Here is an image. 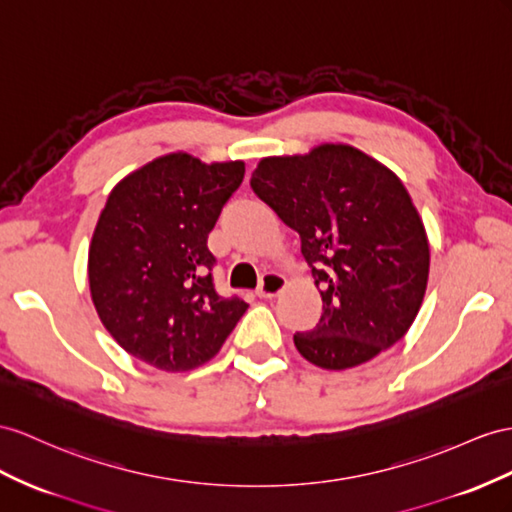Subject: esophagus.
Returning a JSON list of instances; mask_svg holds the SVG:
<instances>
[{
  "label": "esophagus",
  "instance_id": "esophagus-1",
  "mask_svg": "<svg viewBox=\"0 0 512 512\" xmlns=\"http://www.w3.org/2000/svg\"><path fill=\"white\" fill-rule=\"evenodd\" d=\"M287 279L279 272H266L264 277H261V283L257 287V294L261 298H274L277 294H281L285 290Z\"/></svg>",
  "mask_w": 512,
  "mask_h": 512
}]
</instances>
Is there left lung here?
<instances>
[{
  "instance_id": "left-lung-1",
  "label": "left lung",
  "mask_w": 512,
  "mask_h": 512,
  "mask_svg": "<svg viewBox=\"0 0 512 512\" xmlns=\"http://www.w3.org/2000/svg\"><path fill=\"white\" fill-rule=\"evenodd\" d=\"M251 188L300 235L322 287L316 329L294 335L300 355L348 370L400 342L422 307L430 246L398 175L350 144L326 142L259 160Z\"/></svg>"
}]
</instances>
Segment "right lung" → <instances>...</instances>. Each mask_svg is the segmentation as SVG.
I'll return each instance as SVG.
<instances>
[{"label": "right lung", "instance_id": "obj_1", "mask_svg": "<svg viewBox=\"0 0 512 512\" xmlns=\"http://www.w3.org/2000/svg\"><path fill=\"white\" fill-rule=\"evenodd\" d=\"M244 179V162L168 153L112 188L88 251L99 320L123 350L188 372L225 344L248 305L218 296L207 235Z\"/></svg>", "mask_w": 512, "mask_h": 512}]
</instances>
